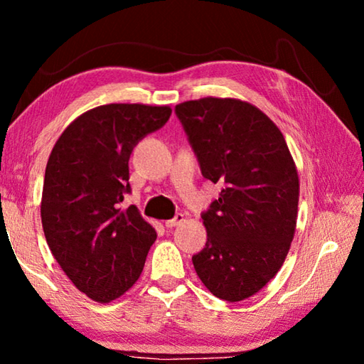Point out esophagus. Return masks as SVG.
<instances>
[{
	"instance_id": "34e87169",
	"label": "esophagus",
	"mask_w": 364,
	"mask_h": 364,
	"mask_svg": "<svg viewBox=\"0 0 364 364\" xmlns=\"http://www.w3.org/2000/svg\"><path fill=\"white\" fill-rule=\"evenodd\" d=\"M183 221H184V215H183V213H176L175 218L165 221V226H167V228H173V226H178L180 223H183Z\"/></svg>"
}]
</instances>
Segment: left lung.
<instances>
[{"mask_svg": "<svg viewBox=\"0 0 364 364\" xmlns=\"http://www.w3.org/2000/svg\"><path fill=\"white\" fill-rule=\"evenodd\" d=\"M204 178L223 184L202 215L196 273L215 297L241 301L274 278L297 226L299 173L276 123L250 102L200 97L175 107Z\"/></svg>", "mask_w": 364, "mask_h": 364, "instance_id": "obj_1", "label": "left lung"}]
</instances>
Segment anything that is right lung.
I'll use <instances>...</instances> for the list:
<instances>
[{"instance_id": "obj_1", "label": "right lung", "mask_w": 364, "mask_h": 364, "mask_svg": "<svg viewBox=\"0 0 364 364\" xmlns=\"http://www.w3.org/2000/svg\"><path fill=\"white\" fill-rule=\"evenodd\" d=\"M170 115V106L147 104L90 109L49 154L41 196L46 242L73 286L100 304L119 299L139 279L157 237L138 207L120 204L130 193L133 147Z\"/></svg>"}]
</instances>
